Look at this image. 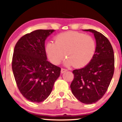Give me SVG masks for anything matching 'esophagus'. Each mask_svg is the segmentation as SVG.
Returning a JSON list of instances; mask_svg holds the SVG:
<instances>
[{"label":"esophagus","instance_id":"obj_1","mask_svg":"<svg viewBox=\"0 0 122 122\" xmlns=\"http://www.w3.org/2000/svg\"><path fill=\"white\" fill-rule=\"evenodd\" d=\"M66 71H67L66 69H64V68H61V73H65Z\"/></svg>","mask_w":122,"mask_h":122}]
</instances>
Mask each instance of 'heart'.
<instances>
[{
    "label": "heart",
    "mask_w": 122,
    "mask_h": 122,
    "mask_svg": "<svg viewBox=\"0 0 122 122\" xmlns=\"http://www.w3.org/2000/svg\"><path fill=\"white\" fill-rule=\"evenodd\" d=\"M96 47V42L91 36L68 31L57 35L55 42H47L45 50L49 59L54 65L60 64L66 56L65 66L81 68L91 61Z\"/></svg>",
    "instance_id": "1"
}]
</instances>
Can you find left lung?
<instances>
[{
	"label": "left lung",
	"instance_id": "obj_1",
	"mask_svg": "<svg viewBox=\"0 0 122 122\" xmlns=\"http://www.w3.org/2000/svg\"><path fill=\"white\" fill-rule=\"evenodd\" d=\"M83 31L94 35L96 51L87 65L73 71L71 88L80 102L91 104L100 100L107 91L114 75V54L111 44L104 35L92 29Z\"/></svg>",
	"mask_w": 122,
	"mask_h": 122
}]
</instances>
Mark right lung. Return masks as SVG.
Masks as SVG:
<instances>
[{"instance_id":"1","label":"right lung","mask_w":122,"mask_h":122,"mask_svg":"<svg viewBox=\"0 0 122 122\" xmlns=\"http://www.w3.org/2000/svg\"><path fill=\"white\" fill-rule=\"evenodd\" d=\"M54 30H37L21 37L14 51L12 69L19 91L29 101L41 103L51 93L61 68L47 60L45 40Z\"/></svg>"}]
</instances>
